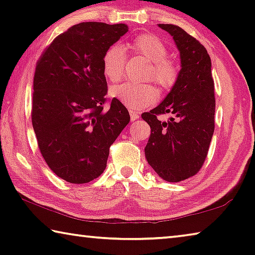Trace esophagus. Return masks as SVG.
Returning <instances> with one entry per match:
<instances>
[{
	"instance_id": "obj_1",
	"label": "esophagus",
	"mask_w": 255,
	"mask_h": 255,
	"mask_svg": "<svg viewBox=\"0 0 255 255\" xmlns=\"http://www.w3.org/2000/svg\"><path fill=\"white\" fill-rule=\"evenodd\" d=\"M129 115H130V118H131V122H135L138 118H139V115H138V112L130 110L129 111Z\"/></svg>"
}]
</instances>
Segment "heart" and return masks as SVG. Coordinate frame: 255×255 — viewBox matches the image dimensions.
I'll return each mask as SVG.
<instances>
[{
  "mask_svg": "<svg viewBox=\"0 0 255 255\" xmlns=\"http://www.w3.org/2000/svg\"><path fill=\"white\" fill-rule=\"evenodd\" d=\"M131 49L144 56L150 62L147 77L153 79L164 90H170L176 84L180 67L175 60L167 56V47L157 36L141 33L130 44ZM127 54L124 46L114 44L106 49L102 56L103 74L112 83L119 82L126 67ZM111 96L129 109L138 110L148 107L157 100L158 91L152 83H126L112 86Z\"/></svg>",
  "mask_w": 255,
  "mask_h": 255,
  "instance_id": "b5f03b06",
  "label": "heart"
}]
</instances>
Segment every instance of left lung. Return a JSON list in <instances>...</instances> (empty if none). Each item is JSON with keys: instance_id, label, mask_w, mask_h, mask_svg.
<instances>
[{"instance_id": "1", "label": "left lung", "mask_w": 255, "mask_h": 255, "mask_svg": "<svg viewBox=\"0 0 255 255\" xmlns=\"http://www.w3.org/2000/svg\"><path fill=\"white\" fill-rule=\"evenodd\" d=\"M169 32L181 57L179 80L162 103L141 115L150 127L145 156L163 180L180 182L204 165L215 129L211 60L195 37L175 24H158ZM170 113L167 122L158 116Z\"/></svg>"}]
</instances>
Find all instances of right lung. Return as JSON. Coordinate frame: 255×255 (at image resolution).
I'll return each mask as SVG.
<instances>
[{"instance_id": "right-lung-1", "label": "right lung", "mask_w": 255, "mask_h": 255, "mask_svg": "<svg viewBox=\"0 0 255 255\" xmlns=\"http://www.w3.org/2000/svg\"><path fill=\"white\" fill-rule=\"evenodd\" d=\"M127 31L125 23L75 24L37 62L31 120L38 147L50 170L70 183L101 175L110 146L130 120L118 99H107L102 71L106 49Z\"/></svg>"}]
</instances>
